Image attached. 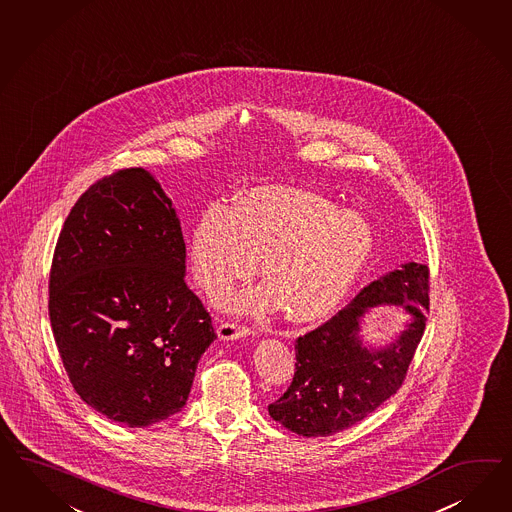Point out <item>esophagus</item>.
I'll use <instances>...</instances> for the list:
<instances>
[{
  "label": "esophagus",
  "mask_w": 512,
  "mask_h": 512,
  "mask_svg": "<svg viewBox=\"0 0 512 512\" xmlns=\"http://www.w3.org/2000/svg\"><path fill=\"white\" fill-rule=\"evenodd\" d=\"M252 333V329L247 325H241L237 322H222L217 329V335L220 340H235V338H243V336H249Z\"/></svg>",
  "instance_id": "obj_1"
}]
</instances>
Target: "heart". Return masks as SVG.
<instances>
[{"mask_svg": "<svg viewBox=\"0 0 512 512\" xmlns=\"http://www.w3.org/2000/svg\"><path fill=\"white\" fill-rule=\"evenodd\" d=\"M374 237L359 213L312 190L258 187L232 204L209 205L190 232V273L220 301L258 273L267 286L241 293L237 310L282 307L295 323L333 314L365 269Z\"/></svg>", "mask_w": 512, "mask_h": 512, "instance_id": "b5f03b06", "label": "heart"}]
</instances>
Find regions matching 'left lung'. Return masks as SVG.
I'll list each match as a JSON object with an SVG mask.
<instances>
[{"mask_svg":"<svg viewBox=\"0 0 512 512\" xmlns=\"http://www.w3.org/2000/svg\"><path fill=\"white\" fill-rule=\"evenodd\" d=\"M430 271L423 263L370 282L348 307L295 340V374L288 391L269 404V415L299 436L342 432L395 395L423 338L430 305ZM383 302L402 304L412 322L393 345L368 351L358 338L360 318Z\"/></svg>","mask_w":512,"mask_h":512,"instance_id":"1","label":"left lung"}]
</instances>
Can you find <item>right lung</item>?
Instances as JSON below:
<instances>
[{"instance_id":"add662e5","label":"right lung","mask_w":512,"mask_h":512,"mask_svg":"<svg viewBox=\"0 0 512 512\" xmlns=\"http://www.w3.org/2000/svg\"><path fill=\"white\" fill-rule=\"evenodd\" d=\"M48 292L61 361L88 406L127 426L181 411L217 335L185 282L176 209L149 172L117 170L78 198Z\"/></svg>"}]
</instances>
